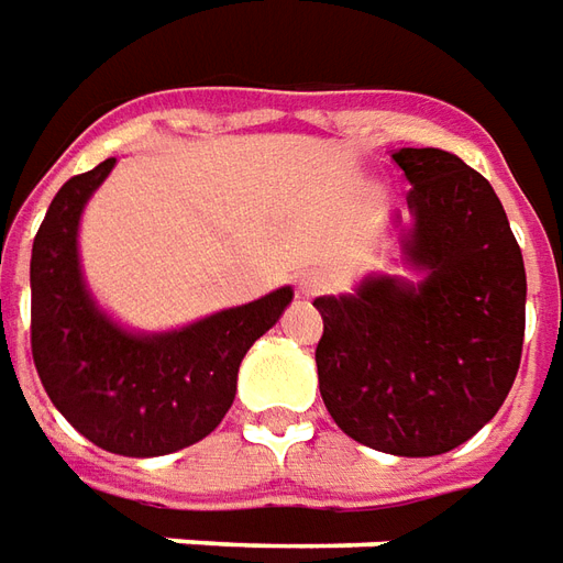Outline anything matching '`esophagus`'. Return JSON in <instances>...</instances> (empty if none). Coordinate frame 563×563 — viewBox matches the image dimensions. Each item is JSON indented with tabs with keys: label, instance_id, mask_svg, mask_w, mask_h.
Returning <instances> with one entry per match:
<instances>
[{
	"label": "esophagus",
	"instance_id": "34e87169",
	"mask_svg": "<svg viewBox=\"0 0 563 563\" xmlns=\"http://www.w3.org/2000/svg\"><path fill=\"white\" fill-rule=\"evenodd\" d=\"M324 288V275L321 273H302L300 275V294L302 297H312V294H318V290Z\"/></svg>",
	"mask_w": 563,
	"mask_h": 563
}]
</instances>
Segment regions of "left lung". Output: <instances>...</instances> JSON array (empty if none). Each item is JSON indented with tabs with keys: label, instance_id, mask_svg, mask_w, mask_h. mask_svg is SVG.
Listing matches in <instances>:
<instances>
[{
	"label": "left lung",
	"instance_id": "obj_1",
	"mask_svg": "<svg viewBox=\"0 0 563 563\" xmlns=\"http://www.w3.org/2000/svg\"><path fill=\"white\" fill-rule=\"evenodd\" d=\"M412 190L400 261L418 275L369 273L352 294L318 297L314 349L327 412L376 452L433 457L479 433L512 388L528 278L494 187L457 154H390Z\"/></svg>",
	"mask_w": 563,
	"mask_h": 563
}]
</instances>
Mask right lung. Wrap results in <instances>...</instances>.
I'll use <instances>...</instances> for the list:
<instances>
[{
    "label": "right lung",
    "mask_w": 563,
    "mask_h": 563,
    "mask_svg": "<svg viewBox=\"0 0 563 563\" xmlns=\"http://www.w3.org/2000/svg\"><path fill=\"white\" fill-rule=\"evenodd\" d=\"M114 163L109 157L69 178L35 233L33 361L51 402L93 445L157 457L221 424L236 397L242 357L288 309L294 288L157 333L111 318L87 288L78 230L84 206Z\"/></svg>",
    "instance_id": "add662e5"
}]
</instances>
